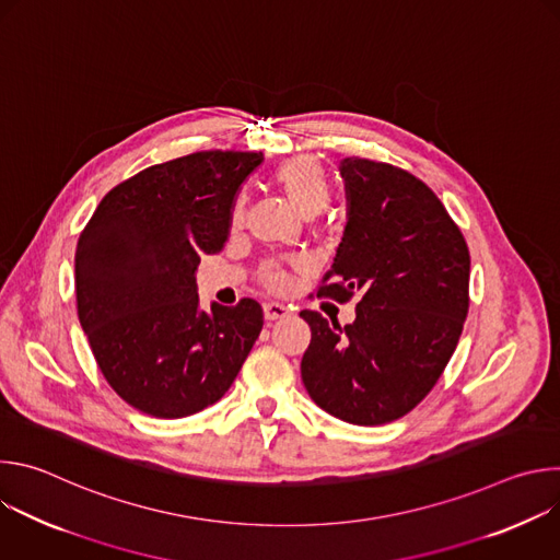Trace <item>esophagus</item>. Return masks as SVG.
Here are the masks:
<instances>
[{
    "label": "esophagus",
    "mask_w": 560,
    "mask_h": 560,
    "mask_svg": "<svg viewBox=\"0 0 560 560\" xmlns=\"http://www.w3.org/2000/svg\"><path fill=\"white\" fill-rule=\"evenodd\" d=\"M264 314L268 322H277V318H283L290 314V307L279 301H268V303H264Z\"/></svg>",
    "instance_id": "1"
}]
</instances>
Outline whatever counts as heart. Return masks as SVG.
Segmentation results:
<instances>
[{"instance_id":"1","label":"heart","mask_w":560,"mask_h":560,"mask_svg":"<svg viewBox=\"0 0 560 560\" xmlns=\"http://www.w3.org/2000/svg\"><path fill=\"white\" fill-rule=\"evenodd\" d=\"M275 182L285 192V197L307 217L324 212L332 199L330 177L324 164L312 154H296L292 159H285V162L275 171ZM242 219L244 195L238 192L230 206V225L236 228L242 223ZM259 279L270 290H283L290 283L288 270L277 261L264 264L259 270Z\"/></svg>"}]
</instances>
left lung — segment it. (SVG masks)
I'll return each mask as SVG.
<instances>
[{"instance_id":"obj_1","label":"left lung","mask_w":560,"mask_h":560,"mask_svg":"<svg viewBox=\"0 0 560 560\" xmlns=\"http://www.w3.org/2000/svg\"><path fill=\"white\" fill-rule=\"evenodd\" d=\"M350 212L316 296L361 294L350 326L301 310L312 330L301 378L312 401L352 425L415 410L443 374L469 310V250L441 199L412 173L341 162Z\"/></svg>"}]
</instances>
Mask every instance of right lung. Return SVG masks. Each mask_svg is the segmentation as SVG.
Listing matches in <instances>:
<instances>
[{
    "instance_id": "add662e5",
    "label": "right lung",
    "mask_w": 560,
    "mask_h": 560,
    "mask_svg": "<svg viewBox=\"0 0 560 560\" xmlns=\"http://www.w3.org/2000/svg\"><path fill=\"white\" fill-rule=\"evenodd\" d=\"M261 152L199 150L117 184L79 234L77 316L97 368L135 410L182 419L217 404L250 354L255 299L199 310L195 270L219 253Z\"/></svg>"
}]
</instances>
